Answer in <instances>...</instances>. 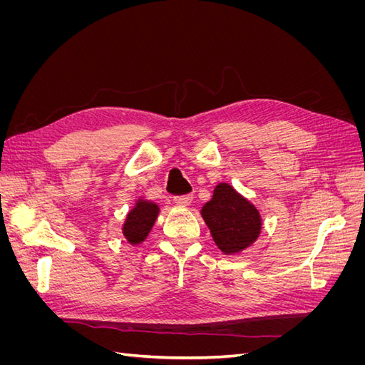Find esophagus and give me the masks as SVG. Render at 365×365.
<instances>
[{
	"label": "esophagus",
	"instance_id": "34e87169",
	"mask_svg": "<svg viewBox=\"0 0 365 365\" xmlns=\"http://www.w3.org/2000/svg\"><path fill=\"white\" fill-rule=\"evenodd\" d=\"M192 195H184V196H175L173 201L176 205H181V207H185V205H190L192 202Z\"/></svg>",
	"mask_w": 365,
	"mask_h": 365
}]
</instances>
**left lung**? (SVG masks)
<instances>
[{"label": "left lung", "mask_w": 365, "mask_h": 365, "mask_svg": "<svg viewBox=\"0 0 365 365\" xmlns=\"http://www.w3.org/2000/svg\"><path fill=\"white\" fill-rule=\"evenodd\" d=\"M201 215L217 248L224 254H236L252 245L260 235L262 219L250 201L225 182L216 185L212 201Z\"/></svg>", "instance_id": "obj_1"}]
</instances>
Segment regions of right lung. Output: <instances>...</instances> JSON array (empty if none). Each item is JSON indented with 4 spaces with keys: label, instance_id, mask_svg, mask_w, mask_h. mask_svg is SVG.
Masks as SVG:
<instances>
[{
    "label": "right lung",
    "instance_id": "add662e5",
    "mask_svg": "<svg viewBox=\"0 0 365 365\" xmlns=\"http://www.w3.org/2000/svg\"><path fill=\"white\" fill-rule=\"evenodd\" d=\"M160 213L157 204L138 200L135 207L130 210L126 216L123 225V235L128 239L129 244L137 245L141 244L149 235L152 225L155 224V219Z\"/></svg>",
    "mask_w": 365,
    "mask_h": 365
}]
</instances>
